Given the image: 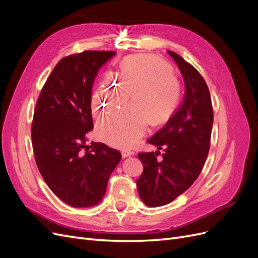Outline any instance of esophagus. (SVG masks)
Returning <instances> with one entry per match:
<instances>
[{"label": "esophagus", "mask_w": 258, "mask_h": 258, "mask_svg": "<svg viewBox=\"0 0 258 258\" xmlns=\"http://www.w3.org/2000/svg\"><path fill=\"white\" fill-rule=\"evenodd\" d=\"M121 155L122 157H129V156L135 155V152L132 150H129V148H123V150H121Z\"/></svg>", "instance_id": "1"}]
</instances>
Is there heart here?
I'll return each mask as SVG.
<instances>
[{"mask_svg":"<svg viewBox=\"0 0 258 258\" xmlns=\"http://www.w3.org/2000/svg\"><path fill=\"white\" fill-rule=\"evenodd\" d=\"M132 107L105 116L97 124L98 136L117 147L136 144L148 127L161 122L176 108L181 86L171 67L151 54H138L122 61L118 80L108 73L91 97V111L99 117L120 105L129 96Z\"/></svg>","mask_w":258,"mask_h":258,"instance_id":"heart-1","label":"heart"}]
</instances>
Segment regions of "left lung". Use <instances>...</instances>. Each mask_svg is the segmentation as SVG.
Returning <instances> with one entry per match:
<instances>
[{
    "label": "left lung",
    "mask_w": 258,
    "mask_h": 258,
    "mask_svg": "<svg viewBox=\"0 0 258 258\" xmlns=\"http://www.w3.org/2000/svg\"><path fill=\"white\" fill-rule=\"evenodd\" d=\"M181 71L185 96L165 127L147 140L163 150L139 153L143 173L137 179L139 196L148 207L170 204L192 185L205 166L213 126V107L204 77L177 53L168 50Z\"/></svg>",
    "instance_id": "obj_1"
}]
</instances>
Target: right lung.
<instances>
[{
    "instance_id": "obj_1",
    "label": "right lung",
    "mask_w": 258,
    "mask_h": 258,
    "mask_svg": "<svg viewBox=\"0 0 258 258\" xmlns=\"http://www.w3.org/2000/svg\"><path fill=\"white\" fill-rule=\"evenodd\" d=\"M115 51L86 50L61 59L37 99L32 145L38 170L51 191L74 208L102 200L120 153L103 143L86 145L93 129L91 90L100 68Z\"/></svg>"
}]
</instances>
